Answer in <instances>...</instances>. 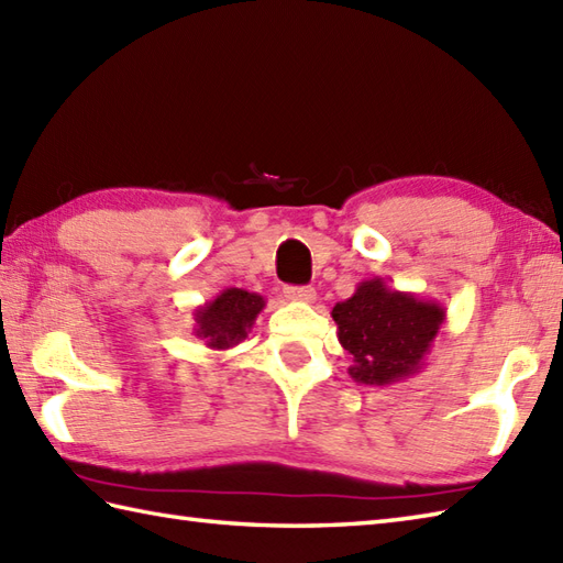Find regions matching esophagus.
I'll return each mask as SVG.
<instances>
[{
    "label": "esophagus",
    "instance_id": "34e87169",
    "mask_svg": "<svg viewBox=\"0 0 563 563\" xmlns=\"http://www.w3.org/2000/svg\"><path fill=\"white\" fill-rule=\"evenodd\" d=\"M285 297L295 302H314L317 290L314 288H295V285H290V288H285Z\"/></svg>",
    "mask_w": 563,
    "mask_h": 563
}]
</instances>
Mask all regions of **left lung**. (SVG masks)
Here are the masks:
<instances>
[{"instance_id":"1","label":"left lung","mask_w":563,"mask_h":563,"mask_svg":"<svg viewBox=\"0 0 563 563\" xmlns=\"http://www.w3.org/2000/svg\"><path fill=\"white\" fill-rule=\"evenodd\" d=\"M331 317L341 345L353 357L349 375L357 385L385 387L421 373L445 321V307L369 278L349 300L336 302Z\"/></svg>"}]
</instances>
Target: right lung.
<instances>
[{"mask_svg":"<svg viewBox=\"0 0 563 563\" xmlns=\"http://www.w3.org/2000/svg\"><path fill=\"white\" fill-rule=\"evenodd\" d=\"M266 300L242 288H227L214 300L196 307L194 336L206 341L212 351H227L242 343L254 327Z\"/></svg>","mask_w":563,"mask_h":563,"instance_id":"add662e5","label":"right lung"}]
</instances>
